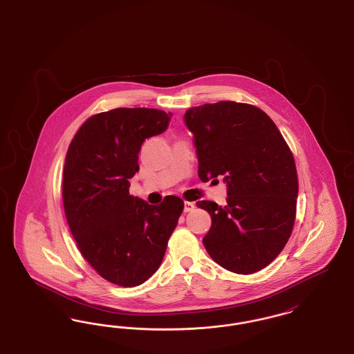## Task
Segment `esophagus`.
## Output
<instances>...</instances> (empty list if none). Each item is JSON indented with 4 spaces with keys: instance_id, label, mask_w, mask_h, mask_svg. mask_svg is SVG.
<instances>
[{
    "instance_id": "obj_1",
    "label": "esophagus",
    "mask_w": 354,
    "mask_h": 354,
    "mask_svg": "<svg viewBox=\"0 0 354 354\" xmlns=\"http://www.w3.org/2000/svg\"><path fill=\"white\" fill-rule=\"evenodd\" d=\"M194 208H195V204H194V203H185V212H191V211H194Z\"/></svg>"
}]
</instances>
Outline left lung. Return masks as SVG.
Returning <instances> with one entry per match:
<instances>
[{
    "mask_svg": "<svg viewBox=\"0 0 354 354\" xmlns=\"http://www.w3.org/2000/svg\"><path fill=\"white\" fill-rule=\"evenodd\" d=\"M199 178H223L227 204L196 203L212 219L203 244L220 267L239 274L266 268L286 247L296 218L299 182L293 155L273 120L247 103L191 107Z\"/></svg>",
    "mask_w": 354,
    "mask_h": 354,
    "instance_id": "obj_1",
    "label": "left lung"
}]
</instances>
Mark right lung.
Wrapping results in <instances>:
<instances>
[{
  "label": "right lung",
  "instance_id": "add662e5",
  "mask_svg": "<svg viewBox=\"0 0 354 354\" xmlns=\"http://www.w3.org/2000/svg\"><path fill=\"white\" fill-rule=\"evenodd\" d=\"M171 113L114 109L87 119L68 146L62 196L71 235L107 281L143 284L159 268L185 203L151 205L129 192L142 143L169 127Z\"/></svg>",
  "mask_w": 354,
  "mask_h": 354
}]
</instances>
